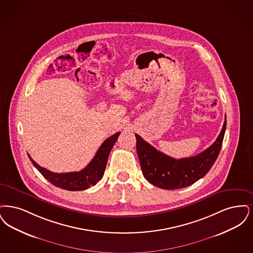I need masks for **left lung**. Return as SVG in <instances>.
I'll list each match as a JSON object with an SVG mask.
<instances>
[{"instance_id":"left-lung-1","label":"left lung","mask_w":253,"mask_h":253,"mask_svg":"<svg viewBox=\"0 0 253 253\" xmlns=\"http://www.w3.org/2000/svg\"><path fill=\"white\" fill-rule=\"evenodd\" d=\"M227 121L225 122L216 141L199 154L176 160L158 151L135 134L136 150L144 177L155 186L165 190H175L192 185L205 176L216 161L223 143Z\"/></svg>"}]
</instances>
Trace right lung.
Segmentation results:
<instances>
[{
  "instance_id": "add662e5",
  "label": "right lung",
  "mask_w": 253,
  "mask_h": 253,
  "mask_svg": "<svg viewBox=\"0 0 253 253\" xmlns=\"http://www.w3.org/2000/svg\"><path fill=\"white\" fill-rule=\"evenodd\" d=\"M120 132L110 136L99 147L98 151L84 169L79 172L57 174L38 165L28 155L31 163L42 176L53 185L68 191H82L95 185L104 175L111 148L116 143Z\"/></svg>"
}]
</instances>
